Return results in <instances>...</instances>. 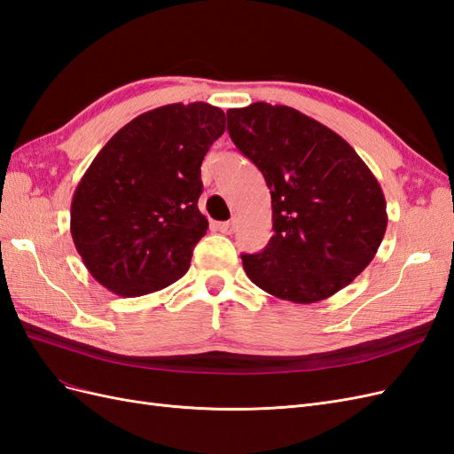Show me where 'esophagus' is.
Listing matches in <instances>:
<instances>
[{
  "instance_id": "obj_1",
  "label": "esophagus",
  "mask_w": 454,
  "mask_h": 454,
  "mask_svg": "<svg viewBox=\"0 0 454 454\" xmlns=\"http://www.w3.org/2000/svg\"><path fill=\"white\" fill-rule=\"evenodd\" d=\"M215 229L219 232H223V235H231V232L235 231V222H222V223L215 225Z\"/></svg>"
}]
</instances>
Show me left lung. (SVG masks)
Instances as JSON below:
<instances>
[{
  "label": "left lung",
  "mask_w": 454,
  "mask_h": 454,
  "mask_svg": "<svg viewBox=\"0 0 454 454\" xmlns=\"http://www.w3.org/2000/svg\"><path fill=\"white\" fill-rule=\"evenodd\" d=\"M232 144L270 189L274 235L242 265L261 290L316 303L348 286L371 263L387 231V200L352 145L287 106L229 109Z\"/></svg>",
  "instance_id": "left-lung-1"
}]
</instances>
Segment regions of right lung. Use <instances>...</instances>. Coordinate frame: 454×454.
<instances>
[{"label":"right lung","instance_id":"right-lung-1","mask_svg":"<svg viewBox=\"0 0 454 454\" xmlns=\"http://www.w3.org/2000/svg\"><path fill=\"white\" fill-rule=\"evenodd\" d=\"M225 132L204 102L168 104L132 119L75 187L70 231L92 277L121 297L180 280L208 219L199 210L200 164Z\"/></svg>","mask_w":454,"mask_h":454}]
</instances>
